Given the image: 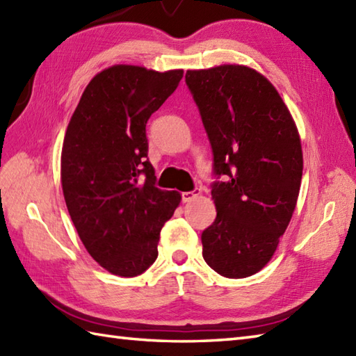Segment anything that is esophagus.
Returning a JSON list of instances; mask_svg holds the SVG:
<instances>
[{
	"label": "esophagus",
	"mask_w": 356,
	"mask_h": 356,
	"mask_svg": "<svg viewBox=\"0 0 356 356\" xmlns=\"http://www.w3.org/2000/svg\"><path fill=\"white\" fill-rule=\"evenodd\" d=\"M200 194H202V191L199 190V188H195V190H193V191H185V193H182V200L185 203L186 202H193L194 199H197Z\"/></svg>",
	"instance_id": "obj_1"
}]
</instances>
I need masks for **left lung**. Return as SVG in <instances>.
<instances>
[{
	"instance_id": "1",
	"label": "left lung",
	"mask_w": 356,
	"mask_h": 356,
	"mask_svg": "<svg viewBox=\"0 0 356 356\" xmlns=\"http://www.w3.org/2000/svg\"><path fill=\"white\" fill-rule=\"evenodd\" d=\"M185 81L217 177L211 185L217 217L202 232L203 259L223 277L254 275L272 259L297 205L303 174L297 127L275 87L249 67L188 70Z\"/></svg>"
}]
</instances>
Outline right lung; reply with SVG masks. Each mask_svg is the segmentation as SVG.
I'll list each match as a JSON object with an SVG mask.
<instances>
[{
  "label": "right lung",
  "instance_id": "right-lung-1",
  "mask_svg": "<svg viewBox=\"0 0 356 356\" xmlns=\"http://www.w3.org/2000/svg\"><path fill=\"white\" fill-rule=\"evenodd\" d=\"M182 76L113 65L90 81L67 127L65 205L88 254L115 275H140L154 263L161 229L182 200L156 186L145 130Z\"/></svg>",
  "mask_w": 356,
  "mask_h": 356
}]
</instances>
